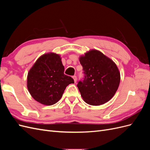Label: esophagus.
<instances>
[{"label":"esophagus","instance_id":"34e87169","mask_svg":"<svg viewBox=\"0 0 150 150\" xmlns=\"http://www.w3.org/2000/svg\"><path fill=\"white\" fill-rule=\"evenodd\" d=\"M72 78H73V79H74V82L76 83V81H77V77H76V76H72Z\"/></svg>","mask_w":150,"mask_h":150}]
</instances>
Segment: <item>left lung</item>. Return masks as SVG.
Instances as JSON below:
<instances>
[{"instance_id":"8db88e82","label":"left lung","mask_w":150,"mask_h":150,"mask_svg":"<svg viewBox=\"0 0 150 150\" xmlns=\"http://www.w3.org/2000/svg\"><path fill=\"white\" fill-rule=\"evenodd\" d=\"M84 79L77 86L83 100L90 105L99 106L114 96L120 83L116 64L101 52L92 49L79 57Z\"/></svg>"}]
</instances>
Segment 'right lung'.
<instances>
[{"instance_id":"add662e5","label":"right lung","mask_w":150,"mask_h":150,"mask_svg":"<svg viewBox=\"0 0 150 150\" xmlns=\"http://www.w3.org/2000/svg\"><path fill=\"white\" fill-rule=\"evenodd\" d=\"M64 71L59 54L49 52L39 57L28 74L27 86L32 97L47 106L59 101L67 86L74 83Z\"/></svg>"}]
</instances>
